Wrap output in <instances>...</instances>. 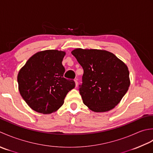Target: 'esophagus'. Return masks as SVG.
Segmentation results:
<instances>
[{"mask_svg": "<svg viewBox=\"0 0 153 153\" xmlns=\"http://www.w3.org/2000/svg\"><path fill=\"white\" fill-rule=\"evenodd\" d=\"M74 82H75V87L78 86V82L76 80H74Z\"/></svg>", "mask_w": 153, "mask_h": 153, "instance_id": "1", "label": "esophagus"}]
</instances>
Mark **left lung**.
I'll return each mask as SVG.
<instances>
[{
	"label": "left lung",
	"mask_w": 153,
	"mask_h": 153,
	"mask_svg": "<svg viewBox=\"0 0 153 153\" xmlns=\"http://www.w3.org/2000/svg\"><path fill=\"white\" fill-rule=\"evenodd\" d=\"M84 70L79 92L83 103L94 112L116 107L130 85L126 64L104 49L77 48L71 51Z\"/></svg>",
	"instance_id": "8db88e82"
}]
</instances>
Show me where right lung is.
Returning <instances> with one entry per match:
<instances>
[{"label":"right lung","mask_w":153,"mask_h":153,"mask_svg":"<svg viewBox=\"0 0 153 153\" xmlns=\"http://www.w3.org/2000/svg\"><path fill=\"white\" fill-rule=\"evenodd\" d=\"M64 51L49 49L33 55L18 74V90L33 110L49 114L60 108L67 93L74 88L73 80L65 79L62 61Z\"/></svg>","instance_id":"obj_1"}]
</instances>
